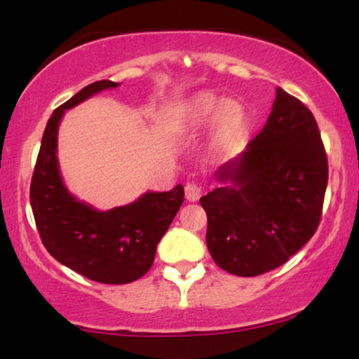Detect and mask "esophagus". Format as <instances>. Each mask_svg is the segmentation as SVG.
<instances>
[{"label":"esophagus","instance_id":"esophagus-1","mask_svg":"<svg viewBox=\"0 0 359 359\" xmlns=\"http://www.w3.org/2000/svg\"><path fill=\"white\" fill-rule=\"evenodd\" d=\"M201 186L196 184L191 181V183H186L184 186V193H186V199L191 201V203H194V201H198L201 198Z\"/></svg>","mask_w":359,"mask_h":359}]
</instances>
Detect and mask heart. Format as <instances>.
<instances>
[{
  "instance_id": "1",
  "label": "heart",
  "mask_w": 359,
  "mask_h": 359,
  "mask_svg": "<svg viewBox=\"0 0 359 359\" xmlns=\"http://www.w3.org/2000/svg\"><path fill=\"white\" fill-rule=\"evenodd\" d=\"M214 116L212 135L215 145H225L238 134L243 124V107L237 101L227 100L219 104L212 95L194 96L186 106V122L191 127H199Z\"/></svg>"
}]
</instances>
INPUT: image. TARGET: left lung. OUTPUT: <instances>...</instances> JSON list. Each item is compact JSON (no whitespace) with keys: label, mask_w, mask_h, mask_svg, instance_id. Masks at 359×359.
I'll return each instance as SVG.
<instances>
[{"label":"left lung","mask_w":359,"mask_h":359,"mask_svg":"<svg viewBox=\"0 0 359 359\" xmlns=\"http://www.w3.org/2000/svg\"><path fill=\"white\" fill-rule=\"evenodd\" d=\"M217 181L199 199L217 266L252 278L286 263L316 233L325 198L327 154L312 112L276 88L266 124Z\"/></svg>","instance_id":"8db88e82"}]
</instances>
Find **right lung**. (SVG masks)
Here are the masks:
<instances>
[{"instance_id": "1", "label": "right lung", "mask_w": 359, "mask_h": 359, "mask_svg": "<svg viewBox=\"0 0 359 359\" xmlns=\"http://www.w3.org/2000/svg\"><path fill=\"white\" fill-rule=\"evenodd\" d=\"M117 83L95 81L57 107L43 130L31 181V205L47 252L91 281L127 284L154 264L156 245L184 201L176 184L168 193H145L134 203L96 210L68 193L57 160V135L63 112Z\"/></svg>"}]
</instances>
